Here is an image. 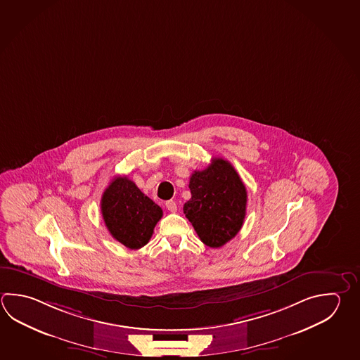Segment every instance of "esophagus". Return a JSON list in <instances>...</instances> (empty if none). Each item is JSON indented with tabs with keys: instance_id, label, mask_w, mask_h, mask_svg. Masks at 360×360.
I'll return each instance as SVG.
<instances>
[{
	"instance_id": "obj_1",
	"label": "esophagus",
	"mask_w": 360,
	"mask_h": 360,
	"mask_svg": "<svg viewBox=\"0 0 360 360\" xmlns=\"http://www.w3.org/2000/svg\"><path fill=\"white\" fill-rule=\"evenodd\" d=\"M165 207H167L170 212H176V204L173 201V200L167 201V202H165Z\"/></svg>"
}]
</instances>
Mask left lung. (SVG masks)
<instances>
[{
    "label": "left lung",
    "mask_w": 360,
    "mask_h": 360,
    "mask_svg": "<svg viewBox=\"0 0 360 360\" xmlns=\"http://www.w3.org/2000/svg\"><path fill=\"white\" fill-rule=\"evenodd\" d=\"M188 187L184 212L202 243L219 248L236 237L245 221L247 190L234 167L214 158L207 168L192 173Z\"/></svg>",
    "instance_id": "left-lung-1"
}]
</instances>
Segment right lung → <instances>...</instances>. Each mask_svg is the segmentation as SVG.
<instances>
[{
	"mask_svg": "<svg viewBox=\"0 0 360 360\" xmlns=\"http://www.w3.org/2000/svg\"><path fill=\"white\" fill-rule=\"evenodd\" d=\"M102 215L110 236L129 250H139L163 217L160 206L127 176H115L102 196Z\"/></svg>",
	"mask_w": 360,
	"mask_h": 360,
	"instance_id": "obj_1",
	"label": "right lung"
}]
</instances>
